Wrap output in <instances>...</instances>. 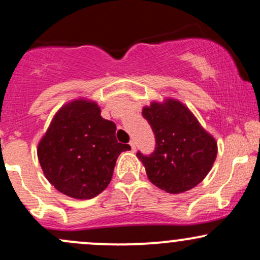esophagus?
I'll return each mask as SVG.
<instances>
[{"label": "esophagus", "instance_id": "34e87169", "mask_svg": "<svg viewBox=\"0 0 260 260\" xmlns=\"http://www.w3.org/2000/svg\"><path fill=\"white\" fill-rule=\"evenodd\" d=\"M129 145H131V149H132V151H136L137 145H136V142H134V140H131Z\"/></svg>", "mask_w": 260, "mask_h": 260}]
</instances>
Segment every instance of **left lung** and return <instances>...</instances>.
Wrapping results in <instances>:
<instances>
[{
	"mask_svg": "<svg viewBox=\"0 0 260 260\" xmlns=\"http://www.w3.org/2000/svg\"><path fill=\"white\" fill-rule=\"evenodd\" d=\"M143 116L153 128L154 153L137 157L149 181L171 194L192 189L207 177L217 155V143L188 107L168 98L143 107Z\"/></svg>",
	"mask_w": 260,
	"mask_h": 260,
	"instance_id": "left-lung-1",
	"label": "left lung"
}]
</instances>
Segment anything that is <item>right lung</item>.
I'll return each mask as SVG.
<instances>
[{
  "label": "right lung",
  "instance_id": "right-lung-1",
  "mask_svg": "<svg viewBox=\"0 0 260 260\" xmlns=\"http://www.w3.org/2000/svg\"><path fill=\"white\" fill-rule=\"evenodd\" d=\"M95 101L79 98L64 104L38 144L45 177L58 192L91 199L109 186L118 155L129 150L116 139V124L100 115Z\"/></svg>",
  "mask_w": 260,
  "mask_h": 260
}]
</instances>
